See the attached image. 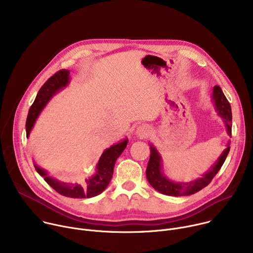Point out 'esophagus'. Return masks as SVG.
<instances>
[{"mask_svg":"<svg viewBox=\"0 0 253 253\" xmlns=\"http://www.w3.org/2000/svg\"><path fill=\"white\" fill-rule=\"evenodd\" d=\"M135 134L140 138H147L151 135V129L148 125L142 124V125L137 127V129L135 131Z\"/></svg>","mask_w":253,"mask_h":253,"instance_id":"obj_1","label":"esophagus"}]
</instances>
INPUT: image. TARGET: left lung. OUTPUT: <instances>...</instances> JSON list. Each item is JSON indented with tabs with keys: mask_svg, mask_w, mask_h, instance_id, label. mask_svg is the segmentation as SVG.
I'll list each match as a JSON object with an SVG mask.
<instances>
[{
	"mask_svg": "<svg viewBox=\"0 0 253 253\" xmlns=\"http://www.w3.org/2000/svg\"><path fill=\"white\" fill-rule=\"evenodd\" d=\"M212 103L214 109L219 117L222 118L228 136L231 138V107L223 94L219 86H214L212 91ZM230 150V140H228L226 148L223 150L218 159L210 166L207 172L203 173L201 177L193 180L190 182H176L169 179L163 172V161L162 157L154 147L150 144V158L146 169V177L150 185L158 192L168 196H187L200 191L202 188L207 186L213 177L216 175L221 166L223 165Z\"/></svg>",
	"mask_w": 253,
	"mask_h": 253,
	"instance_id": "left-lung-1",
	"label": "left lung"
}]
</instances>
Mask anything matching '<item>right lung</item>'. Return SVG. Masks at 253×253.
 Segmentation results:
<instances>
[{"mask_svg":"<svg viewBox=\"0 0 253 253\" xmlns=\"http://www.w3.org/2000/svg\"><path fill=\"white\" fill-rule=\"evenodd\" d=\"M70 80V72L68 70H61L53 75L39 90L27 117L26 133L28 138L44 108L57 93L69 85ZM127 144L128 138H125L124 140L113 144L109 148L105 149L96 165L95 174L82 183H67L60 181V180L50 176L47 170L39 167L35 162L34 167L36 171L44 177L45 181L61 195L71 198H91L102 193L109 185L113 176L115 162L126 148Z\"/></svg>","mask_w":253,"mask_h":253,"instance_id":"1","label":"right lung"}]
</instances>
